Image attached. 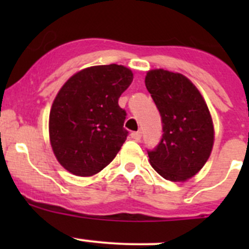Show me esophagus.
<instances>
[{
    "label": "esophagus",
    "instance_id": "34e87169",
    "mask_svg": "<svg viewBox=\"0 0 249 249\" xmlns=\"http://www.w3.org/2000/svg\"><path fill=\"white\" fill-rule=\"evenodd\" d=\"M131 137L135 141H140L141 139H142V131H134L131 134Z\"/></svg>",
    "mask_w": 249,
    "mask_h": 249
}]
</instances>
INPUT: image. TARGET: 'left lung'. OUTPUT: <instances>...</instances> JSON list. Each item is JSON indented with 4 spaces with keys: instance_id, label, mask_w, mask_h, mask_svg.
Here are the masks:
<instances>
[{
    "instance_id": "left-lung-1",
    "label": "left lung",
    "mask_w": 249,
    "mask_h": 249,
    "mask_svg": "<svg viewBox=\"0 0 249 249\" xmlns=\"http://www.w3.org/2000/svg\"><path fill=\"white\" fill-rule=\"evenodd\" d=\"M144 82L162 124L161 140L147 150L150 165L165 179H188L202 169L212 152L214 131L207 105L180 73L153 70Z\"/></svg>"
}]
</instances>
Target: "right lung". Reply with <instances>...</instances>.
I'll return each instance as SVG.
<instances>
[{"label": "right lung", "mask_w": 249, "mask_h": 249, "mask_svg": "<svg viewBox=\"0 0 249 249\" xmlns=\"http://www.w3.org/2000/svg\"><path fill=\"white\" fill-rule=\"evenodd\" d=\"M132 79L122 65H102L78 72L57 92L49 114L50 143L67 171L92 176L114 159L129 134L118 100Z\"/></svg>", "instance_id": "right-lung-1"}]
</instances>
